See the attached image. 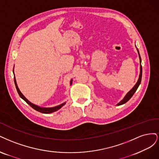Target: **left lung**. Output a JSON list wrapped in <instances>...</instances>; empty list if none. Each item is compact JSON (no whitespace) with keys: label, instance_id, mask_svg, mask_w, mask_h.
Here are the masks:
<instances>
[{"label":"left lung","instance_id":"obj_1","mask_svg":"<svg viewBox=\"0 0 159 159\" xmlns=\"http://www.w3.org/2000/svg\"><path fill=\"white\" fill-rule=\"evenodd\" d=\"M138 51V53H139V59H140V75H139V79H138V81L137 83H136V84L134 86V88H133L129 93H128L126 96H125V98L123 99L119 104H117V106H120L121 104H124L125 103H126V102L129 100L131 97L133 96V95L134 94V93L136 92L137 89H138V87H139V84H141V78H142V66H141V57H140V54H139V50L137 49Z\"/></svg>","mask_w":159,"mask_h":159}]
</instances>
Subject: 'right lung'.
Listing matches in <instances>:
<instances>
[{
	"label": "right lung",
	"mask_w": 159,
	"mask_h": 159,
	"mask_svg": "<svg viewBox=\"0 0 159 159\" xmlns=\"http://www.w3.org/2000/svg\"><path fill=\"white\" fill-rule=\"evenodd\" d=\"M14 83H15V86H16V90H17V92L19 94V96L21 97V98L26 102L27 104H28L30 106H31L32 108H34V110H35L36 111H39V112H41V113H43V114H50V113H52V112H54L55 111H57L58 110H59L61 107H62L63 106H64L65 104V103H63L61 105H59L57 106H55V107H48V108H46V107H38L37 106H35L33 104H32L31 102H29L26 98H25V97L22 95V94L20 93V91L18 89V87L17 86V84H16V79H15V76H14ZM72 84V80L70 81V84Z\"/></svg>",
	"instance_id": "obj_1"
}]
</instances>
